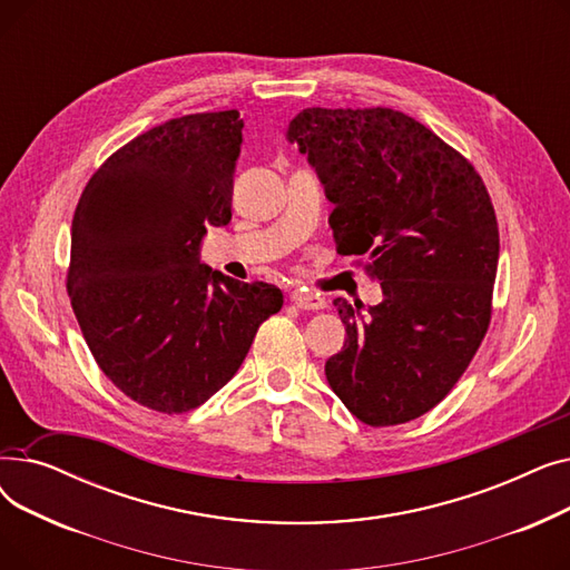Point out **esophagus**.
I'll return each instance as SVG.
<instances>
[{
    "instance_id": "obj_1",
    "label": "esophagus",
    "mask_w": 570,
    "mask_h": 570,
    "mask_svg": "<svg viewBox=\"0 0 570 570\" xmlns=\"http://www.w3.org/2000/svg\"><path fill=\"white\" fill-rule=\"evenodd\" d=\"M291 303L297 307V309H307V312H314V309H323L325 307V301L318 295V293H307V291H293L291 293Z\"/></svg>"
}]
</instances>
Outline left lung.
Listing matches in <instances>:
<instances>
[{
  "instance_id": "obj_1",
  "label": "left lung",
  "mask_w": 570,
  "mask_h": 570,
  "mask_svg": "<svg viewBox=\"0 0 570 570\" xmlns=\"http://www.w3.org/2000/svg\"><path fill=\"white\" fill-rule=\"evenodd\" d=\"M335 205L337 254L363 256L383 303L337 297L346 342L325 376L372 428L434 409L492 318L499 226L483 177L455 147L393 108H307L286 131Z\"/></svg>"
}]
</instances>
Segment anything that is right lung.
Returning <instances> with one entry per match:
<instances>
[{"label": "right lung", "instance_id": "1", "mask_svg": "<svg viewBox=\"0 0 570 570\" xmlns=\"http://www.w3.org/2000/svg\"><path fill=\"white\" fill-rule=\"evenodd\" d=\"M237 110L168 119L112 153L78 200L67 291L101 372L129 400L185 413L243 365L284 295L198 258L207 226L230 222L243 145Z\"/></svg>", "mask_w": 570, "mask_h": 570}]
</instances>
